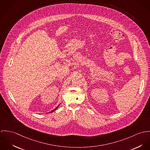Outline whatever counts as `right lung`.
Instances as JSON below:
<instances>
[{"label": "right lung", "mask_w": 150, "mask_h": 150, "mask_svg": "<svg viewBox=\"0 0 150 150\" xmlns=\"http://www.w3.org/2000/svg\"><path fill=\"white\" fill-rule=\"evenodd\" d=\"M60 105V104H59V105H58V106H57V107H56V108H55V109H53V110H52V111H51V112H50V113H52V112H54V110H56V109H57V108H58V107H59V105Z\"/></svg>", "instance_id": "obj_1"}]
</instances>
